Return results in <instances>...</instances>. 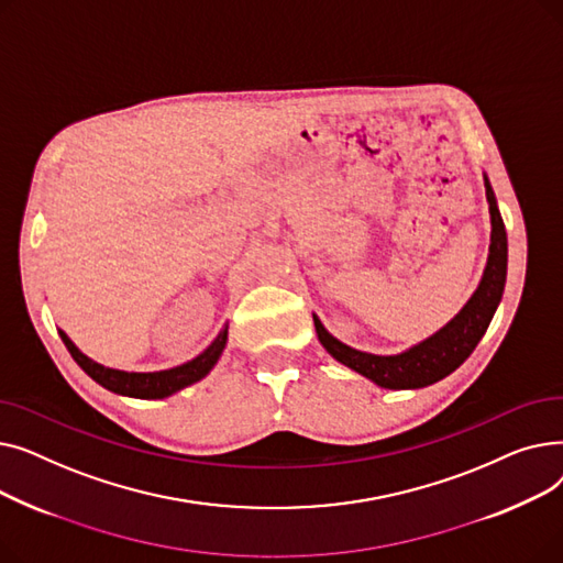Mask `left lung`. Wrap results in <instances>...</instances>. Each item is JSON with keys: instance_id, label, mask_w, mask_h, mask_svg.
Listing matches in <instances>:
<instances>
[{"instance_id": "obj_1", "label": "left lung", "mask_w": 563, "mask_h": 563, "mask_svg": "<svg viewBox=\"0 0 563 563\" xmlns=\"http://www.w3.org/2000/svg\"><path fill=\"white\" fill-rule=\"evenodd\" d=\"M484 187L490 214V246L484 276L477 289L472 291L467 303L440 331H435L433 335L418 344L408 346L401 353H393V356H378V353H367L340 342L335 335L323 329L321 319L312 312L317 338L321 346L327 349L338 363L369 378L378 388L388 390L427 388L431 383L450 376L456 367L465 363V358L475 351V346L484 338L488 323L501 301V294H505L507 283V230L486 173Z\"/></svg>"}]
</instances>
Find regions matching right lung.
Masks as SVG:
<instances>
[{
	"instance_id": "right-lung-1",
	"label": "right lung",
	"mask_w": 563,
	"mask_h": 563,
	"mask_svg": "<svg viewBox=\"0 0 563 563\" xmlns=\"http://www.w3.org/2000/svg\"><path fill=\"white\" fill-rule=\"evenodd\" d=\"M58 335H62L75 363L96 383H100L102 388L123 397H134V399H164L175 395L177 390L191 386V383L205 378L214 369L228 342V323H223V329L219 331L214 342L202 353H198L194 361L170 369H159V372H125V369L104 367L93 358H88L86 353H81L64 331H58Z\"/></svg>"
}]
</instances>
